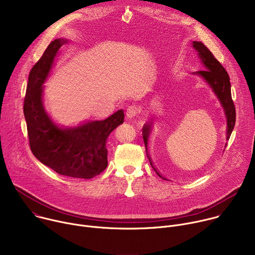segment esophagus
<instances>
[{
	"instance_id": "34e87169",
	"label": "esophagus",
	"mask_w": 255,
	"mask_h": 255,
	"mask_svg": "<svg viewBox=\"0 0 255 255\" xmlns=\"http://www.w3.org/2000/svg\"><path fill=\"white\" fill-rule=\"evenodd\" d=\"M138 110L135 106H129L126 110V117L127 119H133L137 116Z\"/></svg>"
}]
</instances>
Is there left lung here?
<instances>
[{
	"instance_id": "8db88e82",
	"label": "left lung",
	"mask_w": 255,
	"mask_h": 255,
	"mask_svg": "<svg viewBox=\"0 0 255 255\" xmlns=\"http://www.w3.org/2000/svg\"><path fill=\"white\" fill-rule=\"evenodd\" d=\"M193 46L197 50L200 56V59L202 60L205 66V69L196 71L195 74L201 76L210 85V87L213 89L218 99H219L220 103L222 104L226 118H227V140H228L234 129V125L236 121V110H235V106L231 96L230 78L227 74L226 69L223 67V65L215 58L213 53L208 49V47H206L204 43L199 41H194ZM150 131H151L150 124H145L143 126L142 134H143L145 148H146V154H147V143H148V137H149ZM147 157L149 159V162L152 168L155 170L158 176L162 177V175H160V173L152 165L151 159L148 154H147ZM162 178L165 179L164 177Z\"/></svg>"
}]
</instances>
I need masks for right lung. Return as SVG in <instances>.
<instances>
[{
    "mask_svg": "<svg viewBox=\"0 0 255 255\" xmlns=\"http://www.w3.org/2000/svg\"><path fill=\"white\" fill-rule=\"evenodd\" d=\"M64 43L65 39L52 41L30 70L23 107L29 145L34 156L57 173L92 178L108 165L107 138L124 122V113L119 110L106 120L74 128H60L52 122L43 107L42 85Z\"/></svg>",
    "mask_w": 255,
    "mask_h": 255,
    "instance_id": "obj_1",
    "label": "right lung"
}]
</instances>
